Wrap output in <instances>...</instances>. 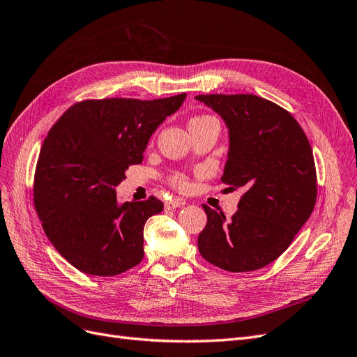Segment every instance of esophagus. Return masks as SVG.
I'll list each match as a JSON object with an SVG mask.
<instances>
[{
  "label": "esophagus",
  "mask_w": 357,
  "mask_h": 357,
  "mask_svg": "<svg viewBox=\"0 0 357 357\" xmlns=\"http://www.w3.org/2000/svg\"><path fill=\"white\" fill-rule=\"evenodd\" d=\"M185 204L186 202L181 201V199H172V201H168L165 204V210H176L178 207H183V205H185Z\"/></svg>",
  "instance_id": "1"
}]
</instances>
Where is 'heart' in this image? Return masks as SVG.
<instances>
[{"label":"heart","mask_w":357,"mask_h":357,"mask_svg":"<svg viewBox=\"0 0 357 357\" xmlns=\"http://www.w3.org/2000/svg\"><path fill=\"white\" fill-rule=\"evenodd\" d=\"M205 117H210V116H199V117H195V119H205ZM176 183H177L178 186H183V185H185V180H183L181 177H177Z\"/></svg>","instance_id":"b5f03b06"}]
</instances>
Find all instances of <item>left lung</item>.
<instances>
[{"instance_id": "obj_1", "label": "left lung", "mask_w": 357, "mask_h": 357, "mask_svg": "<svg viewBox=\"0 0 357 357\" xmlns=\"http://www.w3.org/2000/svg\"><path fill=\"white\" fill-rule=\"evenodd\" d=\"M229 131L222 183L244 189L231 220L202 205L207 225L201 256L225 271L245 273L271 264L294 241L317 198L314 158L305 132L282 107L252 93L198 95Z\"/></svg>"}]
</instances>
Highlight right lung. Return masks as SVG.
<instances>
[{"mask_svg":"<svg viewBox=\"0 0 357 357\" xmlns=\"http://www.w3.org/2000/svg\"><path fill=\"white\" fill-rule=\"evenodd\" d=\"M185 100H88L52 126L36 168L34 205L53 247L79 271L112 277L143 261L144 223L164 204L155 197L119 204L116 186Z\"/></svg>","mask_w":357,"mask_h":357,"instance_id":"right-lung-1","label":"right lung"}]
</instances>
